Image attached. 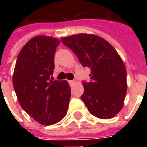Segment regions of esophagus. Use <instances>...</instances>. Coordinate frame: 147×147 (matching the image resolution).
Listing matches in <instances>:
<instances>
[{
	"label": "esophagus",
	"mask_w": 147,
	"mask_h": 147,
	"mask_svg": "<svg viewBox=\"0 0 147 147\" xmlns=\"http://www.w3.org/2000/svg\"><path fill=\"white\" fill-rule=\"evenodd\" d=\"M76 82H75V81L74 80H70V81H69V85H73L74 83Z\"/></svg>",
	"instance_id": "esophagus-1"
}]
</instances>
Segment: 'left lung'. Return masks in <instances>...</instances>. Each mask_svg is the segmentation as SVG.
Returning <instances> with one entry per match:
<instances>
[{
  "label": "left lung",
  "mask_w": 147,
  "mask_h": 147,
  "mask_svg": "<svg viewBox=\"0 0 147 147\" xmlns=\"http://www.w3.org/2000/svg\"><path fill=\"white\" fill-rule=\"evenodd\" d=\"M77 55L83 67L91 69V80L83 81L81 99L88 111L100 119H110L121 110L127 93V71L118 53L98 36L81 33L61 39Z\"/></svg>",
  "instance_id": "left-lung-1"
}]
</instances>
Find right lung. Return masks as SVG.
<instances>
[{
  "label": "right lung",
  "mask_w": 147,
  "mask_h": 147,
  "mask_svg": "<svg viewBox=\"0 0 147 147\" xmlns=\"http://www.w3.org/2000/svg\"><path fill=\"white\" fill-rule=\"evenodd\" d=\"M57 39L39 36L24 45L17 56L13 85L22 108L42 125L64 118L71 89L66 81L50 80L55 69Z\"/></svg>",
  "instance_id": "obj_1"
}]
</instances>
